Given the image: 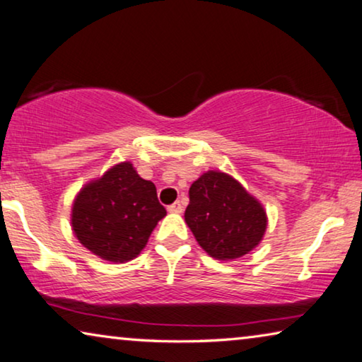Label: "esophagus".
Wrapping results in <instances>:
<instances>
[{
  "label": "esophagus",
  "mask_w": 362,
  "mask_h": 362,
  "mask_svg": "<svg viewBox=\"0 0 362 362\" xmlns=\"http://www.w3.org/2000/svg\"><path fill=\"white\" fill-rule=\"evenodd\" d=\"M167 211H169V213H182L183 211L182 203L180 202H175V203L169 204V206H167Z\"/></svg>",
  "instance_id": "esophagus-1"
}]
</instances>
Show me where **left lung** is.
Instances as JSON below:
<instances>
[{
  "mask_svg": "<svg viewBox=\"0 0 362 362\" xmlns=\"http://www.w3.org/2000/svg\"><path fill=\"white\" fill-rule=\"evenodd\" d=\"M185 223L202 249L218 260H234L255 249L267 230V213L224 172L209 170L192 183Z\"/></svg>",
  "mask_w": 362,
  "mask_h": 362,
  "instance_id": "8db88e82",
  "label": "left lung"
}]
</instances>
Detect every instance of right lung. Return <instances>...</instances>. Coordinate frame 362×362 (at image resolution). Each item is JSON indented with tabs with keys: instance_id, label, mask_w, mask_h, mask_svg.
I'll list each match as a JSON object with an SVG mask.
<instances>
[{
	"instance_id": "add662e5",
	"label": "right lung",
	"mask_w": 362,
	"mask_h": 362,
	"mask_svg": "<svg viewBox=\"0 0 362 362\" xmlns=\"http://www.w3.org/2000/svg\"><path fill=\"white\" fill-rule=\"evenodd\" d=\"M165 214L154 183L141 179L129 163H122L78 193L71 224L86 249L104 260L123 263L139 255Z\"/></svg>"
}]
</instances>
